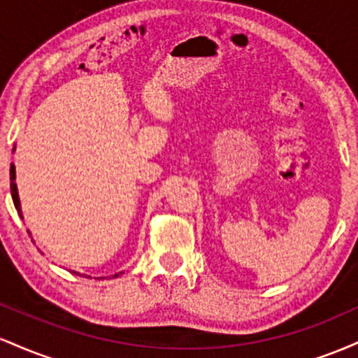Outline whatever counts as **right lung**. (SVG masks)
I'll list each match as a JSON object with an SVG mask.
<instances>
[{
  "instance_id": "obj_1",
  "label": "right lung",
  "mask_w": 358,
  "mask_h": 358,
  "mask_svg": "<svg viewBox=\"0 0 358 358\" xmlns=\"http://www.w3.org/2000/svg\"><path fill=\"white\" fill-rule=\"evenodd\" d=\"M15 178H16L15 165H13V163H11V166H10V188H11V196H13V203H15L16 210H18L20 217H22V208H20V199H18V190H16ZM22 219H23V217H22ZM116 276H117V274H116Z\"/></svg>"
}]
</instances>
